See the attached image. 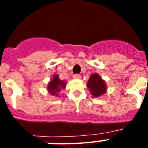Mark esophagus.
<instances>
[{
  "instance_id": "1",
  "label": "esophagus",
  "mask_w": 148,
  "mask_h": 148,
  "mask_svg": "<svg viewBox=\"0 0 148 148\" xmlns=\"http://www.w3.org/2000/svg\"><path fill=\"white\" fill-rule=\"evenodd\" d=\"M73 77L75 79H79V78H81V75L79 74H75L73 75Z\"/></svg>"
}]
</instances>
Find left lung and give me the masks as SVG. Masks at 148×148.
Wrapping results in <instances>:
<instances>
[{"instance_id": "8db88e82", "label": "left lung", "mask_w": 148, "mask_h": 148, "mask_svg": "<svg viewBox=\"0 0 148 148\" xmlns=\"http://www.w3.org/2000/svg\"><path fill=\"white\" fill-rule=\"evenodd\" d=\"M87 86H88V88L90 89L91 95L95 97L103 95L107 90L105 82L101 79V77L97 74L90 75Z\"/></svg>"}]
</instances>
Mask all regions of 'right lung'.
<instances>
[{"label": "right lung", "instance_id": "obj_1", "mask_svg": "<svg viewBox=\"0 0 148 148\" xmlns=\"http://www.w3.org/2000/svg\"><path fill=\"white\" fill-rule=\"evenodd\" d=\"M65 87H66V83L64 81L60 80L59 76L55 74L53 75V79L48 84L47 90L51 95L58 96V93L60 92L62 89H64Z\"/></svg>", "mask_w": 148, "mask_h": 148}]
</instances>
